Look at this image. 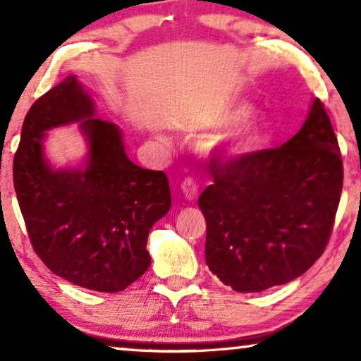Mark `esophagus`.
Returning <instances> with one entry per match:
<instances>
[{
	"instance_id": "obj_1",
	"label": "esophagus",
	"mask_w": 361,
	"mask_h": 361,
	"mask_svg": "<svg viewBox=\"0 0 361 361\" xmlns=\"http://www.w3.org/2000/svg\"><path fill=\"white\" fill-rule=\"evenodd\" d=\"M180 192L185 200L194 202L197 199V195H199V187H197V184L192 179H185L180 185Z\"/></svg>"
}]
</instances>
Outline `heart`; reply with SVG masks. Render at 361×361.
Instances as JSON below:
<instances>
[{
	"instance_id": "1",
	"label": "heart",
	"mask_w": 361,
	"mask_h": 361,
	"mask_svg": "<svg viewBox=\"0 0 361 361\" xmlns=\"http://www.w3.org/2000/svg\"><path fill=\"white\" fill-rule=\"evenodd\" d=\"M251 113L253 106L246 102H230L221 106L216 111L215 121L231 126L214 137L207 145V151L220 159H235L269 145L273 140L269 125L261 116Z\"/></svg>"
}]
</instances>
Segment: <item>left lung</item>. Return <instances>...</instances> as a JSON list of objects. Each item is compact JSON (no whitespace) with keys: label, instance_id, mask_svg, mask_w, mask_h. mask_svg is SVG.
I'll return each mask as SVG.
<instances>
[{"label":"left lung","instance_id":"left-lung-1","mask_svg":"<svg viewBox=\"0 0 361 361\" xmlns=\"http://www.w3.org/2000/svg\"><path fill=\"white\" fill-rule=\"evenodd\" d=\"M214 180L199 199L212 273L236 293L304 274L325 250L343 185L322 102L314 98L302 128L283 146L214 166Z\"/></svg>","mask_w":361,"mask_h":361}]
</instances>
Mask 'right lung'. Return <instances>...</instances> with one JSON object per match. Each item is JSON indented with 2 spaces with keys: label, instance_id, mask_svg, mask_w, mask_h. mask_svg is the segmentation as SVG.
<instances>
[{
  "label": "right lung",
  "instance_id": "right-lung-1",
  "mask_svg": "<svg viewBox=\"0 0 361 361\" xmlns=\"http://www.w3.org/2000/svg\"><path fill=\"white\" fill-rule=\"evenodd\" d=\"M68 124L79 125L87 152L80 165L56 168L47 131ZM13 177L34 251L54 274L118 293L149 268L147 235L171 209L169 180L128 157L121 128L98 118L92 92L75 75L27 111Z\"/></svg>",
  "mask_w": 361,
  "mask_h": 361
}]
</instances>
